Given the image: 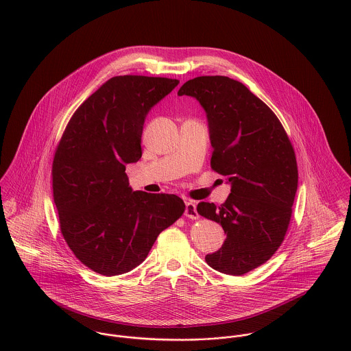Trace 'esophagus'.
<instances>
[{
    "label": "esophagus",
    "mask_w": 351,
    "mask_h": 351,
    "mask_svg": "<svg viewBox=\"0 0 351 351\" xmlns=\"http://www.w3.org/2000/svg\"><path fill=\"white\" fill-rule=\"evenodd\" d=\"M185 216L192 219V220H196L199 219V213H197V209H196V204L193 201H188L185 204Z\"/></svg>",
    "instance_id": "1"
}]
</instances>
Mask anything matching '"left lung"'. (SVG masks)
Returning <instances> with one entry per match:
<instances>
[{"instance_id":"1","label":"left lung","mask_w":351,"mask_h":351,"mask_svg":"<svg viewBox=\"0 0 351 351\" xmlns=\"http://www.w3.org/2000/svg\"><path fill=\"white\" fill-rule=\"evenodd\" d=\"M178 96H192L206 112L210 167L231 182L223 205L200 202L197 212L221 224V249L205 256L224 274L243 276L269 261L284 242L298 191L296 154L274 112L241 82L196 77Z\"/></svg>"}]
</instances>
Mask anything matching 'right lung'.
<instances>
[{"label": "right lung", "mask_w": 351, "mask_h": 351, "mask_svg": "<svg viewBox=\"0 0 351 351\" xmlns=\"http://www.w3.org/2000/svg\"><path fill=\"white\" fill-rule=\"evenodd\" d=\"M178 84L146 75L108 80L78 106L56 146L51 174L60 232L99 274L135 269L185 212L176 195L132 192L125 174V166L142 158L149 110Z\"/></svg>", "instance_id": "add662e5"}]
</instances>
